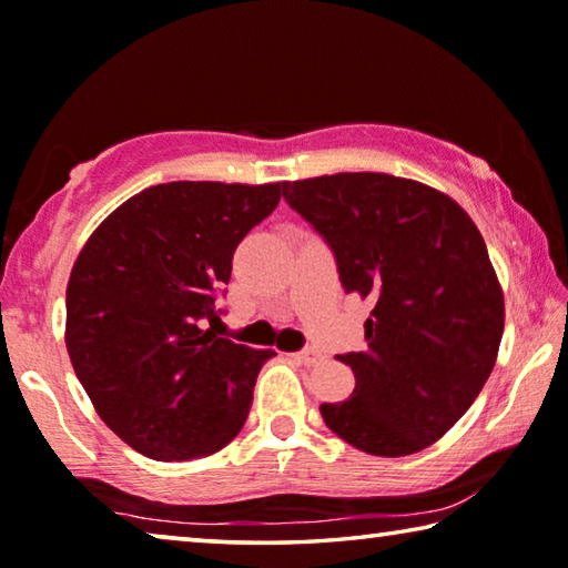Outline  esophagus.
<instances>
[{"instance_id": "34e87169", "label": "esophagus", "mask_w": 568, "mask_h": 568, "mask_svg": "<svg viewBox=\"0 0 568 568\" xmlns=\"http://www.w3.org/2000/svg\"><path fill=\"white\" fill-rule=\"evenodd\" d=\"M294 359L300 362V365H304V367H314L322 359V355H320L317 349H302V352H296Z\"/></svg>"}]
</instances>
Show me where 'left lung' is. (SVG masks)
I'll return each mask as SVG.
<instances>
[{"label":"left lung","instance_id":"left-lung-1","mask_svg":"<svg viewBox=\"0 0 568 568\" xmlns=\"http://www.w3.org/2000/svg\"><path fill=\"white\" fill-rule=\"evenodd\" d=\"M284 199L320 231L347 294L375 302L345 403L320 410L369 455L399 458L440 440L486 385L506 304L486 241L443 191L387 173L286 181Z\"/></svg>","mask_w":568,"mask_h":568}]
</instances>
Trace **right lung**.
Masks as SVG:
<instances>
[{
  "label": "right lung",
  "mask_w": 568,
  "mask_h": 568,
  "mask_svg": "<svg viewBox=\"0 0 568 568\" xmlns=\"http://www.w3.org/2000/svg\"><path fill=\"white\" fill-rule=\"evenodd\" d=\"M284 183L173 181L110 213L68 282L64 345L110 430L153 460H196L246 423L274 349L216 334V296Z\"/></svg>",
  "instance_id": "obj_1"
}]
</instances>
